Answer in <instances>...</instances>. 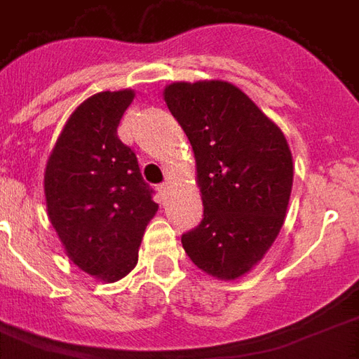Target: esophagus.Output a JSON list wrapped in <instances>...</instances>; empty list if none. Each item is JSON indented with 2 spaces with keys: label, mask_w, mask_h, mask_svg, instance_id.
<instances>
[{
  "label": "esophagus",
  "mask_w": 359,
  "mask_h": 359,
  "mask_svg": "<svg viewBox=\"0 0 359 359\" xmlns=\"http://www.w3.org/2000/svg\"><path fill=\"white\" fill-rule=\"evenodd\" d=\"M169 188H171V184H169V182H163V184H159V187H157V192H159V196H161V198H167Z\"/></svg>",
  "instance_id": "obj_1"
}]
</instances>
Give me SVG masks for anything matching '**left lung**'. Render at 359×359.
<instances>
[{"label":"left lung","instance_id":"obj_1","mask_svg":"<svg viewBox=\"0 0 359 359\" xmlns=\"http://www.w3.org/2000/svg\"><path fill=\"white\" fill-rule=\"evenodd\" d=\"M165 103L192 144L203 219L182 234L188 257L221 280L246 275L285 223L292 154L285 134L241 88L172 82Z\"/></svg>","mask_w":359,"mask_h":359}]
</instances>
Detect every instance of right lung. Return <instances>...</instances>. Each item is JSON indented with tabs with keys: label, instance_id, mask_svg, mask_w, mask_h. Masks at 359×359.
I'll list each match as a JSON object with an SVG mask.
<instances>
[{
	"label": "right lung",
	"instance_id": "add662e5",
	"mask_svg": "<svg viewBox=\"0 0 359 359\" xmlns=\"http://www.w3.org/2000/svg\"><path fill=\"white\" fill-rule=\"evenodd\" d=\"M133 100V90H118L82 102L59 134L43 175L48 215L67 256L107 283L134 269L157 211L136 154L117 136Z\"/></svg>",
	"mask_w": 359,
	"mask_h": 359
}]
</instances>
